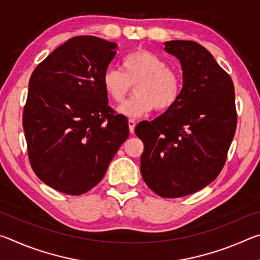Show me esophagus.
<instances>
[{
  "mask_svg": "<svg viewBox=\"0 0 260 260\" xmlns=\"http://www.w3.org/2000/svg\"><path fill=\"white\" fill-rule=\"evenodd\" d=\"M128 127H129V132L132 134L134 133V128H135V121L133 119L128 120Z\"/></svg>",
  "mask_w": 260,
  "mask_h": 260,
  "instance_id": "34e87169",
  "label": "esophagus"
}]
</instances>
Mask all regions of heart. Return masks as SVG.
Here are the masks:
<instances>
[{
  "instance_id": "1",
  "label": "heart",
  "mask_w": 260,
  "mask_h": 260,
  "mask_svg": "<svg viewBox=\"0 0 260 260\" xmlns=\"http://www.w3.org/2000/svg\"><path fill=\"white\" fill-rule=\"evenodd\" d=\"M135 95L118 108L129 118H140L157 108L165 111L178 102L182 91L180 74L169 63L149 50L140 49L127 54L121 70L109 67L102 76L103 89L110 99L120 103L134 85Z\"/></svg>"
}]
</instances>
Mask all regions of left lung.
<instances>
[{"label": "left lung", "instance_id": "1", "mask_svg": "<svg viewBox=\"0 0 260 260\" xmlns=\"http://www.w3.org/2000/svg\"><path fill=\"white\" fill-rule=\"evenodd\" d=\"M164 46L181 64V95L161 116L136 125L135 134L144 144V182L157 195L177 199L208 186L225 165L236 129L235 91L203 46L183 40Z\"/></svg>", "mask_w": 260, "mask_h": 260}]
</instances>
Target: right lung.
<instances>
[{"mask_svg": "<svg viewBox=\"0 0 260 260\" xmlns=\"http://www.w3.org/2000/svg\"><path fill=\"white\" fill-rule=\"evenodd\" d=\"M117 43L77 37L34 70L23 113L32 169L47 186L81 195L103 179L128 138V120L108 105L102 76Z\"/></svg>", "mask_w": 260, "mask_h": 260, "instance_id": "add662e5", "label": "right lung"}]
</instances>
